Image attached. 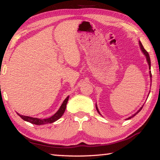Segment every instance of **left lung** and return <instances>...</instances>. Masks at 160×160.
<instances>
[{"mask_svg":"<svg viewBox=\"0 0 160 160\" xmlns=\"http://www.w3.org/2000/svg\"><path fill=\"white\" fill-rule=\"evenodd\" d=\"M139 44H140V49H141V51H142V53H144V55L146 56V59H147V61H148V65H149V69H150V67H151V62H150V56H149V53H148V51H146L145 49V48H144V47H143V46H142V44H141V42H139ZM150 78H152V74H151V71H150ZM151 80H152V79H150ZM149 94H150V93H149ZM143 107V106H142ZM142 107H141V108H140V109L138 110V112H136V113H134V114L133 115H132V116H130V117H128V118H127V119H131V118H132V117H133V116H135V115H136L137 114V113H138L139 112H140V111H141V109H142ZM96 109H97V112H98V113H99V114H100V113H99V109H98V108H97V105H96Z\"/></svg>","mask_w":160,"mask_h":160,"instance_id":"1","label":"left lung"}]
</instances>
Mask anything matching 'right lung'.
<instances>
[{"mask_svg": "<svg viewBox=\"0 0 160 160\" xmlns=\"http://www.w3.org/2000/svg\"><path fill=\"white\" fill-rule=\"evenodd\" d=\"M69 99V96L67 97L66 99L64 100L63 104H61V107L59 108V109L58 110V112H56L55 114H53L52 116H51L50 118H44V119H40L38 118H33V117H30V116H22L18 113V114L20 116V117L23 119L24 121H28V122H29L31 123L35 124V125H44V124H47V123H53L54 121H57L58 119L60 118L62 116H63V113L66 111V104L67 102L68 101Z\"/></svg>", "mask_w": 160, "mask_h": 160, "instance_id": "obj_1", "label": "right lung"}]
</instances>
